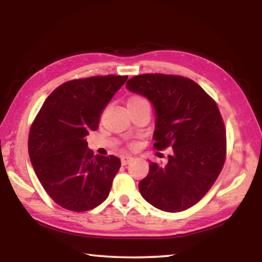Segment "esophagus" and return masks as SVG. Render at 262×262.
<instances>
[{
    "mask_svg": "<svg viewBox=\"0 0 262 262\" xmlns=\"http://www.w3.org/2000/svg\"><path fill=\"white\" fill-rule=\"evenodd\" d=\"M132 159H133L132 156H122L121 157V164H122V165H127V164L129 163Z\"/></svg>",
    "mask_w": 262,
    "mask_h": 262,
    "instance_id": "obj_1",
    "label": "esophagus"
}]
</instances>
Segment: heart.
<instances>
[{
    "instance_id": "1",
    "label": "heart",
    "mask_w": 262,
    "mask_h": 262,
    "mask_svg": "<svg viewBox=\"0 0 262 262\" xmlns=\"http://www.w3.org/2000/svg\"><path fill=\"white\" fill-rule=\"evenodd\" d=\"M143 103H147V100H145L143 97H141V96H134V97H132L129 100H128V105H139V104H143Z\"/></svg>"
}]
</instances>
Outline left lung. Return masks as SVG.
I'll return each mask as SVG.
<instances>
[{
    "label": "left lung",
    "mask_w": 262,
    "mask_h": 262,
    "mask_svg": "<svg viewBox=\"0 0 262 262\" xmlns=\"http://www.w3.org/2000/svg\"><path fill=\"white\" fill-rule=\"evenodd\" d=\"M126 88L154 106V147L173 149L166 164H149L141 195L163 211L188 209L210 189L225 162L227 137L215 100L192 79L174 75H137Z\"/></svg>",
    "instance_id": "1"
}]
</instances>
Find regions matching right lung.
Segmentation results:
<instances>
[{
  "mask_svg": "<svg viewBox=\"0 0 262 262\" xmlns=\"http://www.w3.org/2000/svg\"><path fill=\"white\" fill-rule=\"evenodd\" d=\"M128 76L73 79L47 97L31 126L29 155L52 200L72 211H88L108 196L121 166L118 157L94 155L85 137Z\"/></svg>",
  "mask_w": 262,
  "mask_h": 262,
  "instance_id": "obj_1",
  "label": "right lung"
}]
</instances>
